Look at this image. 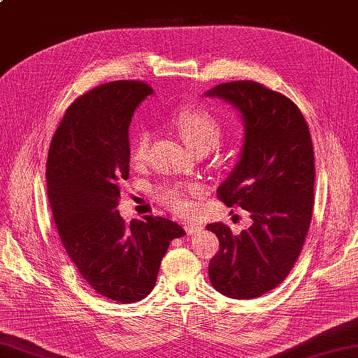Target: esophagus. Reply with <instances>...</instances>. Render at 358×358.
<instances>
[{
	"mask_svg": "<svg viewBox=\"0 0 358 358\" xmlns=\"http://www.w3.org/2000/svg\"><path fill=\"white\" fill-rule=\"evenodd\" d=\"M203 229L201 225H197V223H185V231L187 233V236L197 234Z\"/></svg>",
	"mask_w": 358,
	"mask_h": 358,
	"instance_id": "1",
	"label": "esophagus"
}]
</instances>
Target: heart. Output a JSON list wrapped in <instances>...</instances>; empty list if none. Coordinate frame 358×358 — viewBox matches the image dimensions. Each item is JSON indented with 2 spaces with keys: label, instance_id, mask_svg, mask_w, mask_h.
Segmentation results:
<instances>
[{
  "label": "heart",
  "instance_id": "heart-1",
  "mask_svg": "<svg viewBox=\"0 0 358 358\" xmlns=\"http://www.w3.org/2000/svg\"><path fill=\"white\" fill-rule=\"evenodd\" d=\"M171 124L178 130L183 141L191 149H213L220 143L223 136V125L220 119L205 107L186 105L175 110L171 115ZM150 145V135L145 129H139L130 147V159L135 166L143 164L147 158ZM155 197L164 206L171 208L173 213H187L189 201L183 187L177 185H163L157 187Z\"/></svg>",
  "mask_w": 358,
  "mask_h": 358
}]
</instances>
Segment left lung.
Listing matches in <instances>:
<instances>
[{
	"label": "left lung",
	"mask_w": 358,
	"mask_h": 358,
	"mask_svg": "<svg viewBox=\"0 0 358 358\" xmlns=\"http://www.w3.org/2000/svg\"><path fill=\"white\" fill-rule=\"evenodd\" d=\"M206 96L222 97L242 113V157L217 189V199L253 219L239 236L220 222L206 227L219 237L209 279L225 296L257 298L289 276L310 227L315 164L309 125L295 102L253 80L220 83Z\"/></svg>",
	"instance_id": "left-lung-1"
}]
</instances>
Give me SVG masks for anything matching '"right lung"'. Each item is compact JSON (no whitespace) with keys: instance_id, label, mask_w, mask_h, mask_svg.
I'll return each mask as SVG.
<instances>
[{"instance_id":"right-lung-1","label":"right lung","mask_w":358,"mask_h":358,"mask_svg":"<svg viewBox=\"0 0 358 358\" xmlns=\"http://www.w3.org/2000/svg\"><path fill=\"white\" fill-rule=\"evenodd\" d=\"M153 93L141 80H116L69 105L49 145L48 199L66 255L85 282L121 304L144 299L169 243L186 233L164 217L125 223L117 211L129 178V125Z\"/></svg>"}]
</instances>
